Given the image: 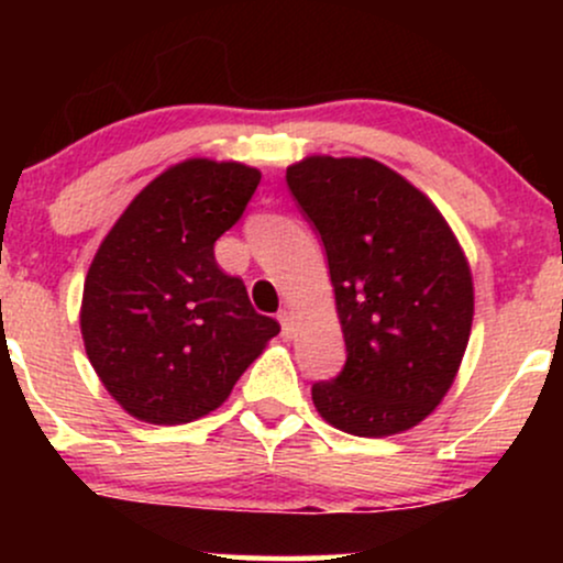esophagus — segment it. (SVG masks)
<instances>
[{"mask_svg":"<svg viewBox=\"0 0 563 563\" xmlns=\"http://www.w3.org/2000/svg\"><path fill=\"white\" fill-rule=\"evenodd\" d=\"M277 320H280V328H283V339H290L294 335V318H290V312H277Z\"/></svg>","mask_w":563,"mask_h":563,"instance_id":"esophagus-1","label":"esophagus"}]
</instances>
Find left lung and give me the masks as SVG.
I'll use <instances>...</instances> for the list:
<instances>
[{
    "label": "left lung",
    "mask_w": 563,
    "mask_h": 563,
    "mask_svg": "<svg viewBox=\"0 0 563 563\" xmlns=\"http://www.w3.org/2000/svg\"><path fill=\"white\" fill-rule=\"evenodd\" d=\"M286 183L320 232L346 344L344 371L312 386L335 429L391 437L442 402L466 354L474 280L439 209L373 158L309 156Z\"/></svg>",
    "instance_id": "1"
}]
</instances>
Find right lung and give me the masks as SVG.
I'll use <instances>...</instances> for the list:
<instances>
[{
  "label": "right lung",
  "instance_id": "1",
  "mask_svg": "<svg viewBox=\"0 0 563 563\" xmlns=\"http://www.w3.org/2000/svg\"><path fill=\"white\" fill-rule=\"evenodd\" d=\"M260 179L238 161L187 158L142 187L97 249L84 280V349L137 421L209 416L280 333L214 260L217 238L243 217Z\"/></svg>",
  "mask_w": 563,
  "mask_h": 563
}]
</instances>
